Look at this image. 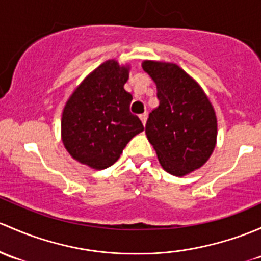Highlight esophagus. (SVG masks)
<instances>
[{
	"label": "esophagus",
	"mask_w": 261,
	"mask_h": 261,
	"mask_svg": "<svg viewBox=\"0 0 261 261\" xmlns=\"http://www.w3.org/2000/svg\"><path fill=\"white\" fill-rule=\"evenodd\" d=\"M139 118H141L142 123H143V124H146V122H147V118H148V114H147V113H143V114H141V115H139Z\"/></svg>",
	"instance_id": "1"
}]
</instances>
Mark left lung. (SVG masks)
<instances>
[{"mask_svg":"<svg viewBox=\"0 0 261 261\" xmlns=\"http://www.w3.org/2000/svg\"><path fill=\"white\" fill-rule=\"evenodd\" d=\"M142 68L157 85L160 100L149 113L147 138L163 170L185 176L205 165L214 152L215 111L200 85L176 64L146 60Z\"/></svg>","mask_w":261,"mask_h":261,"instance_id":"obj_1","label":"left lung"}]
</instances>
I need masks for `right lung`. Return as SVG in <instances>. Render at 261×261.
I'll return each instance as SVG.
<instances>
[{"mask_svg":"<svg viewBox=\"0 0 261 261\" xmlns=\"http://www.w3.org/2000/svg\"><path fill=\"white\" fill-rule=\"evenodd\" d=\"M129 68L108 60L90 72L66 101L61 137L77 162L104 170L118 161L128 142L144 129L129 111L133 99L124 89Z\"/></svg>","mask_w":261,"mask_h":261,"instance_id":"right-lung-1","label":"right lung"}]
</instances>
